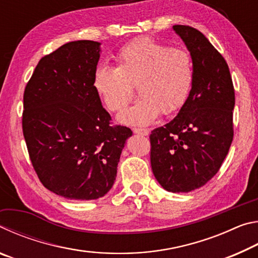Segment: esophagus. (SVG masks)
Instances as JSON below:
<instances>
[{
    "mask_svg": "<svg viewBox=\"0 0 258 258\" xmlns=\"http://www.w3.org/2000/svg\"><path fill=\"white\" fill-rule=\"evenodd\" d=\"M133 132L135 134H140V135H148V134H149V131H148L147 128H138V127H135V128H133Z\"/></svg>",
    "mask_w": 258,
    "mask_h": 258,
    "instance_id": "esophagus-1",
    "label": "esophagus"
}]
</instances>
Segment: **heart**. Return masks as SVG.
<instances>
[{
  "label": "heart",
  "mask_w": 258,
  "mask_h": 258,
  "mask_svg": "<svg viewBox=\"0 0 258 258\" xmlns=\"http://www.w3.org/2000/svg\"><path fill=\"white\" fill-rule=\"evenodd\" d=\"M117 67L99 66L92 85L108 110L119 111L138 86L141 99L119 113L126 125L151 124L159 112L172 115L184 106L194 84V63L187 51L169 47L151 37H141L121 47Z\"/></svg>",
  "instance_id": "heart-1"
}]
</instances>
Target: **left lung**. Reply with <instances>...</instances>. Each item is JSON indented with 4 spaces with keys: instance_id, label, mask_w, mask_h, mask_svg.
Listing matches in <instances>:
<instances>
[{
    "instance_id": "left-lung-1",
    "label": "left lung",
    "mask_w": 258,
    "mask_h": 258,
    "mask_svg": "<svg viewBox=\"0 0 258 258\" xmlns=\"http://www.w3.org/2000/svg\"><path fill=\"white\" fill-rule=\"evenodd\" d=\"M190 51L194 84L169 123L151 131L150 161L165 190L189 192L215 175L233 140L234 87L225 59L198 29L173 26Z\"/></svg>"
}]
</instances>
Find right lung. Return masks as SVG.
<instances>
[{
	"label": "right lung",
	"instance_id": "obj_1",
	"mask_svg": "<svg viewBox=\"0 0 258 258\" xmlns=\"http://www.w3.org/2000/svg\"><path fill=\"white\" fill-rule=\"evenodd\" d=\"M100 43L75 41L38 61L25 87L23 133L47 190L72 200L103 197L132 131L111 126L92 81Z\"/></svg>",
	"mask_w": 258,
	"mask_h": 258
}]
</instances>
